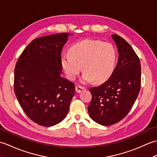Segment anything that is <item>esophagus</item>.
Instances as JSON below:
<instances>
[{"label":"esophagus","instance_id":"1","mask_svg":"<svg viewBox=\"0 0 157 157\" xmlns=\"http://www.w3.org/2000/svg\"><path fill=\"white\" fill-rule=\"evenodd\" d=\"M85 90V88L82 87V86H75V91H76V92H78V93H80L83 90Z\"/></svg>","mask_w":157,"mask_h":157}]
</instances>
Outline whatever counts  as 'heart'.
Instances as JSON below:
<instances>
[{"mask_svg":"<svg viewBox=\"0 0 157 157\" xmlns=\"http://www.w3.org/2000/svg\"><path fill=\"white\" fill-rule=\"evenodd\" d=\"M70 53L61 58V66L70 79H75L82 69V82L84 84L106 81L114 71L117 53L111 44L99 40L86 39L73 44Z\"/></svg>","mask_w":157,"mask_h":157,"instance_id":"b5f03b06","label":"heart"}]
</instances>
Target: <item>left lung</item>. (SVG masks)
<instances>
[{
    "instance_id": "obj_1",
    "label": "left lung",
    "mask_w": 157,
    "mask_h": 157,
    "mask_svg": "<svg viewBox=\"0 0 157 157\" xmlns=\"http://www.w3.org/2000/svg\"><path fill=\"white\" fill-rule=\"evenodd\" d=\"M112 38L118 49V63L108 80L90 92L92 101L88 114L102 125H111L128 114L137 98L141 85V65L134 49L117 34Z\"/></svg>"
}]
</instances>
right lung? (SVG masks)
<instances>
[{"label":"right lung","instance_id":"right-lung-1","mask_svg":"<svg viewBox=\"0 0 157 157\" xmlns=\"http://www.w3.org/2000/svg\"><path fill=\"white\" fill-rule=\"evenodd\" d=\"M68 33L34 39L16 63L14 90L23 111L37 124L51 127L62 121L75 94L73 83L61 76V51Z\"/></svg>","mask_w":157,"mask_h":157}]
</instances>
